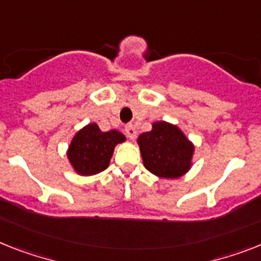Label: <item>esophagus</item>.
I'll return each mask as SVG.
<instances>
[{
  "instance_id": "34e87169",
  "label": "esophagus",
  "mask_w": 261,
  "mask_h": 261,
  "mask_svg": "<svg viewBox=\"0 0 261 261\" xmlns=\"http://www.w3.org/2000/svg\"><path fill=\"white\" fill-rule=\"evenodd\" d=\"M124 134L127 135V138L128 139H135V137H137V130H135V127L133 126V124H126V127H124Z\"/></svg>"
}]
</instances>
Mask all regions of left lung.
<instances>
[{
  "label": "left lung",
  "instance_id": "obj_1",
  "mask_svg": "<svg viewBox=\"0 0 261 261\" xmlns=\"http://www.w3.org/2000/svg\"><path fill=\"white\" fill-rule=\"evenodd\" d=\"M144 167L159 178L176 179L191 168L194 144L178 126L154 122L152 130L138 138Z\"/></svg>",
  "mask_w": 261,
  "mask_h": 261
}]
</instances>
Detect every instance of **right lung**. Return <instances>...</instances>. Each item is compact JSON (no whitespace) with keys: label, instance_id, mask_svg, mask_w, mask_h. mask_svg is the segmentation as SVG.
<instances>
[{"label":"right lung","instance_id":"right-lung-1","mask_svg":"<svg viewBox=\"0 0 261 261\" xmlns=\"http://www.w3.org/2000/svg\"><path fill=\"white\" fill-rule=\"evenodd\" d=\"M124 141L126 137L119 131L103 133L97 123H90L74 135L67 158L76 174L83 176L99 174L109 167L115 146Z\"/></svg>","mask_w":261,"mask_h":261}]
</instances>
